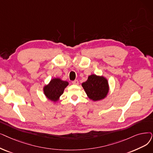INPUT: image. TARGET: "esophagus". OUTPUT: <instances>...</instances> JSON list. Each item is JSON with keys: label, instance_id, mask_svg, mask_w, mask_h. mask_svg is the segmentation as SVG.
I'll use <instances>...</instances> for the list:
<instances>
[{"label": "esophagus", "instance_id": "esophagus-1", "mask_svg": "<svg viewBox=\"0 0 153 153\" xmlns=\"http://www.w3.org/2000/svg\"><path fill=\"white\" fill-rule=\"evenodd\" d=\"M72 84L74 85H78L79 84V81L77 80H75L74 81H72Z\"/></svg>", "mask_w": 153, "mask_h": 153}]
</instances>
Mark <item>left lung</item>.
Instances as JSON below:
<instances>
[{
	"mask_svg": "<svg viewBox=\"0 0 153 153\" xmlns=\"http://www.w3.org/2000/svg\"><path fill=\"white\" fill-rule=\"evenodd\" d=\"M86 94L93 101H101L107 97L109 85L108 79L102 76L91 74L82 84Z\"/></svg>",
	"mask_w": 153,
	"mask_h": 153,
	"instance_id": "1",
	"label": "left lung"
}]
</instances>
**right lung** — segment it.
Wrapping results in <instances>:
<instances>
[{
    "label": "right lung",
    "instance_id": "obj_1",
    "mask_svg": "<svg viewBox=\"0 0 153 153\" xmlns=\"http://www.w3.org/2000/svg\"><path fill=\"white\" fill-rule=\"evenodd\" d=\"M68 85V81H63L61 78H53L48 84L45 85L43 87L44 94L48 100L56 102L59 100L65 88Z\"/></svg>",
    "mask_w": 153,
    "mask_h": 153
}]
</instances>
